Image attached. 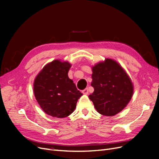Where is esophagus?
Wrapping results in <instances>:
<instances>
[{
	"label": "esophagus",
	"instance_id": "esophagus-1",
	"mask_svg": "<svg viewBox=\"0 0 159 159\" xmlns=\"http://www.w3.org/2000/svg\"><path fill=\"white\" fill-rule=\"evenodd\" d=\"M82 93H84L85 95H87L88 93V88L84 89V90H82Z\"/></svg>",
	"mask_w": 159,
	"mask_h": 159
}]
</instances>
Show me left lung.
Returning a JSON list of instances; mask_svg holds the SVG:
<instances>
[{"label": "left lung", "mask_w": 159, "mask_h": 159, "mask_svg": "<svg viewBox=\"0 0 159 159\" xmlns=\"http://www.w3.org/2000/svg\"><path fill=\"white\" fill-rule=\"evenodd\" d=\"M91 85L94 92L89 95L99 114L113 116L125 108L133 94V84L123 67L114 60L106 58L92 67Z\"/></svg>", "instance_id": "8db88e82"}]
</instances>
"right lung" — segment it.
<instances>
[{
  "instance_id": "1",
  "label": "right lung",
  "mask_w": 159,
  "mask_h": 159,
  "mask_svg": "<svg viewBox=\"0 0 159 159\" xmlns=\"http://www.w3.org/2000/svg\"><path fill=\"white\" fill-rule=\"evenodd\" d=\"M71 65L53 60L44 66L34 82V93L38 104L48 115L58 118L73 112L82 93L68 77Z\"/></svg>"
}]
</instances>
